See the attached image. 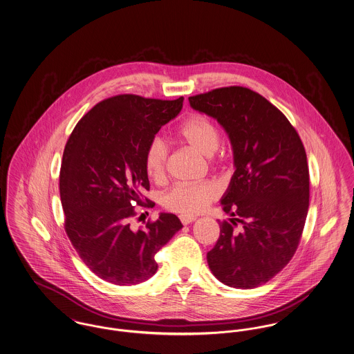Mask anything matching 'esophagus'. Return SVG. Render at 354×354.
<instances>
[{"mask_svg":"<svg viewBox=\"0 0 354 354\" xmlns=\"http://www.w3.org/2000/svg\"><path fill=\"white\" fill-rule=\"evenodd\" d=\"M179 219H180V221H182L185 225H187V224H189V223L195 221L196 218H195V216H189V215H180V216H179Z\"/></svg>","mask_w":354,"mask_h":354,"instance_id":"esophagus-1","label":"esophagus"}]
</instances>
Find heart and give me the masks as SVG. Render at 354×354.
Masks as SVG:
<instances>
[{"mask_svg":"<svg viewBox=\"0 0 354 354\" xmlns=\"http://www.w3.org/2000/svg\"><path fill=\"white\" fill-rule=\"evenodd\" d=\"M175 135L179 140L195 149L212 160L224 153L218 124L204 114L194 113L179 124ZM169 149L166 143L153 138L145 151V169L153 182H162L167 172ZM221 194V185L216 180H204L194 185H172L163 195V205L169 211L180 215H196L215 202Z\"/></svg>","mask_w":354,"mask_h":354,"instance_id":"b5f03b06","label":"heart"}]
</instances>
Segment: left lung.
I'll use <instances>...</instances> for the list:
<instances>
[{
    "mask_svg": "<svg viewBox=\"0 0 354 354\" xmlns=\"http://www.w3.org/2000/svg\"><path fill=\"white\" fill-rule=\"evenodd\" d=\"M188 101L219 122L234 149L235 174L221 205L235 218L219 223L209 270L232 288L263 286L290 261L303 235L309 207L303 142L286 115L248 87H219Z\"/></svg>",
    "mask_w": 354,
    "mask_h": 354,
    "instance_id": "1",
    "label": "left lung"
}]
</instances>
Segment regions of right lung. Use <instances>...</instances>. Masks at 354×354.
I'll return each mask as SVG.
<instances>
[{"mask_svg":"<svg viewBox=\"0 0 354 354\" xmlns=\"http://www.w3.org/2000/svg\"><path fill=\"white\" fill-rule=\"evenodd\" d=\"M183 101L115 95L97 103L68 136L59 172L65 231L84 264L107 283L134 286L151 277L155 254L183 227L174 214L131 227L134 205L152 207L143 196L150 189L146 147Z\"/></svg>","mask_w":354,"mask_h":354,"instance_id":"right-lung-1","label":"right lung"}]
</instances>
